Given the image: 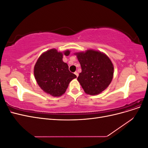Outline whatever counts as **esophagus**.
Listing matches in <instances>:
<instances>
[{
    "mask_svg": "<svg viewBox=\"0 0 148 148\" xmlns=\"http://www.w3.org/2000/svg\"><path fill=\"white\" fill-rule=\"evenodd\" d=\"M75 75L76 76H77V77H78V73L77 71H75Z\"/></svg>",
    "mask_w": 148,
    "mask_h": 148,
    "instance_id": "1",
    "label": "esophagus"
}]
</instances>
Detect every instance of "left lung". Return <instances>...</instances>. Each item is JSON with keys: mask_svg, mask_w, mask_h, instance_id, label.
<instances>
[{"mask_svg": "<svg viewBox=\"0 0 148 148\" xmlns=\"http://www.w3.org/2000/svg\"><path fill=\"white\" fill-rule=\"evenodd\" d=\"M82 72L77 78L84 92L96 95L109 86L114 75V66L104 53L94 50L76 53Z\"/></svg>", "mask_w": 148, "mask_h": 148, "instance_id": "8db88e82", "label": "left lung"}]
</instances>
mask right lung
I'll use <instances>...</instances> for the list:
<instances>
[{
    "label": "right lung",
    "instance_id": "right-lung-1",
    "mask_svg": "<svg viewBox=\"0 0 148 148\" xmlns=\"http://www.w3.org/2000/svg\"><path fill=\"white\" fill-rule=\"evenodd\" d=\"M66 56L69 51L64 52ZM63 53L52 49L39 57L34 69V74L39 86L44 91L58 97L65 93L69 83L77 78L71 73L69 66L62 60Z\"/></svg>",
    "mask_w": 148,
    "mask_h": 148
}]
</instances>
